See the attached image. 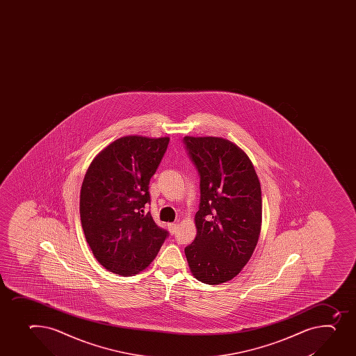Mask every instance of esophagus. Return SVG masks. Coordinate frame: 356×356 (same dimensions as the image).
<instances>
[{
  "instance_id": "1",
  "label": "esophagus",
  "mask_w": 356,
  "mask_h": 356,
  "mask_svg": "<svg viewBox=\"0 0 356 356\" xmlns=\"http://www.w3.org/2000/svg\"><path fill=\"white\" fill-rule=\"evenodd\" d=\"M168 229L170 234H174V233L176 232V229H177V224H175V222H169Z\"/></svg>"
}]
</instances>
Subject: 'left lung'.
Segmentation results:
<instances>
[{"label": "left lung", "mask_w": 356, "mask_h": 356, "mask_svg": "<svg viewBox=\"0 0 356 356\" xmlns=\"http://www.w3.org/2000/svg\"><path fill=\"white\" fill-rule=\"evenodd\" d=\"M201 176L197 234L184 248L189 269L205 284L236 277L253 255L262 224L261 186L243 149L222 137L186 136Z\"/></svg>", "instance_id": "1"}]
</instances>
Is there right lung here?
<instances>
[{
	"instance_id": "1",
	"label": "right lung",
	"mask_w": 356,
	"mask_h": 356,
	"mask_svg": "<svg viewBox=\"0 0 356 356\" xmlns=\"http://www.w3.org/2000/svg\"><path fill=\"white\" fill-rule=\"evenodd\" d=\"M168 143L169 137L118 138L87 169L80 193L81 225L94 257L106 270L139 274L168 234L144 212L149 180Z\"/></svg>"
}]
</instances>
